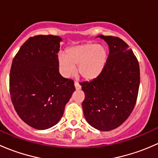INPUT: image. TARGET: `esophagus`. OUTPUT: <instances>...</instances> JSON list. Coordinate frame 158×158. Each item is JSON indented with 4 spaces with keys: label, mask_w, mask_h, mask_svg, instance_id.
Returning <instances> with one entry per match:
<instances>
[{
    "label": "esophagus",
    "mask_w": 158,
    "mask_h": 158,
    "mask_svg": "<svg viewBox=\"0 0 158 158\" xmlns=\"http://www.w3.org/2000/svg\"><path fill=\"white\" fill-rule=\"evenodd\" d=\"M74 85H75V87H76V89H77V90H78V89H81V85H79V82H76V81L74 82Z\"/></svg>",
    "instance_id": "34e87169"
}]
</instances>
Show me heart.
<instances>
[{
  "label": "heart",
  "mask_w": 158,
  "mask_h": 158,
  "mask_svg": "<svg viewBox=\"0 0 158 158\" xmlns=\"http://www.w3.org/2000/svg\"><path fill=\"white\" fill-rule=\"evenodd\" d=\"M108 52L105 47L96 44H82L66 50V56H59V66L64 76L70 77L76 73L85 80L98 77L105 69Z\"/></svg>",
  "instance_id": "b5f03b06"
}]
</instances>
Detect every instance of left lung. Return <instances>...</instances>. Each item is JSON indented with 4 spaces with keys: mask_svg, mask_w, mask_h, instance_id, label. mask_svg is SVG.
Masks as SVG:
<instances>
[{
    "mask_svg": "<svg viewBox=\"0 0 158 158\" xmlns=\"http://www.w3.org/2000/svg\"><path fill=\"white\" fill-rule=\"evenodd\" d=\"M109 47L105 69L97 78L82 82L84 116L99 131L118 128L130 116L136 104L140 85L139 63L121 38L99 35Z\"/></svg>",
    "mask_w": 158,
    "mask_h": 158,
    "instance_id": "left-lung-1",
    "label": "left lung"
}]
</instances>
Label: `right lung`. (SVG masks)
Instances as JSON below:
<instances>
[{
	"instance_id": "obj_1",
	"label": "right lung",
	"mask_w": 158,
	"mask_h": 158,
	"mask_svg": "<svg viewBox=\"0 0 158 158\" xmlns=\"http://www.w3.org/2000/svg\"><path fill=\"white\" fill-rule=\"evenodd\" d=\"M61 41L52 35L30 37L11 65L10 93L14 109L25 123L38 130L58 123L76 90L73 79L59 72Z\"/></svg>"
}]
</instances>
